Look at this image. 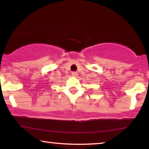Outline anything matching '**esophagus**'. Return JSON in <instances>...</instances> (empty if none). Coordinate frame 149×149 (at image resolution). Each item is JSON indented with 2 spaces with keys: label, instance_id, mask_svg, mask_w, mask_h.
<instances>
[{
  "label": "esophagus",
  "instance_id": "34e87169",
  "mask_svg": "<svg viewBox=\"0 0 149 149\" xmlns=\"http://www.w3.org/2000/svg\"><path fill=\"white\" fill-rule=\"evenodd\" d=\"M72 75H73V76L76 77L77 75V72H73L72 73Z\"/></svg>",
  "mask_w": 149,
  "mask_h": 149
}]
</instances>
